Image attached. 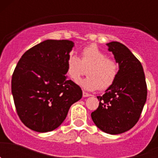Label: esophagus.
<instances>
[{"mask_svg": "<svg viewBox=\"0 0 158 158\" xmlns=\"http://www.w3.org/2000/svg\"><path fill=\"white\" fill-rule=\"evenodd\" d=\"M92 95L89 94V93H86V92H83V96L84 97H88V96H91Z\"/></svg>", "mask_w": 158, "mask_h": 158, "instance_id": "1", "label": "esophagus"}]
</instances>
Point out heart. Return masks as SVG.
Instances as JSON below:
<instances>
[{
	"label": "heart",
	"instance_id": "1",
	"mask_svg": "<svg viewBox=\"0 0 158 158\" xmlns=\"http://www.w3.org/2000/svg\"><path fill=\"white\" fill-rule=\"evenodd\" d=\"M89 76L80 81L81 85L88 90L100 88L105 90L112 85L116 80L119 70L118 62L108 58L105 52L96 44H91L81 52V58L70 54L66 62V73L74 82H78L82 75Z\"/></svg>",
	"mask_w": 158,
	"mask_h": 158
}]
</instances>
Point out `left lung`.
<instances>
[{
    "label": "left lung",
    "instance_id": "1",
    "mask_svg": "<svg viewBox=\"0 0 158 158\" xmlns=\"http://www.w3.org/2000/svg\"><path fill=\"white\" fill-rule=\"evenodd\" d=\"M119 65L116 80L106 90L97 109L91 114L96 127L110 135L129 131L138 123L146 101L147 86L143 68L129 49L118 42L107 43Z\"/></svg>",
    "mask_w": 158,
    "mask_h": 158
}]
</instances>
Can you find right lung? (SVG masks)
Instances as JSON below:
<instances>
[{"instance_id": "obj_1", "label": "right lung", "mask_w": 158, "mask_h": 158, "mask_svg": "<svg viewBox=\"0 0 158 158\" xmlns=\"http://www.w3.org/2000/svg\"><path fill=\"white\" fill-rule=\"evenodd\" d=\"M73 47L69 40H45L26 51L14 69L12 93L16 112L32 131L56 129L70 106L82 97L80 86L65 75Z\"/></svg>"}]
</instances>
